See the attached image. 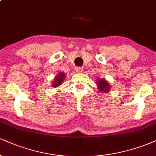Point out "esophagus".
<instances>
[{
    "instance_id": "obj_1",
    "label": "esophagus",
    "mask_w": 156,
    "mask_h": 156,
    "mask_svg": "<svg viewBox=\"0 0 156 156\" xmlns=\"http://www.w3.org/2000/svg\"><path fill=\"white\" fill-rule=\"evenodd\" d=\"M76 70L77 73H81L83 71V68L81 67H76Z\"/></svg>"
}]
</instances>
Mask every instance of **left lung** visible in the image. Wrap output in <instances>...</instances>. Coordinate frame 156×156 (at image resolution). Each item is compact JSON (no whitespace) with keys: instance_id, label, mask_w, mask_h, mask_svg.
<instances>
[{"instance_id":"left-lung-1","label":"left lung","mask_w":156,"mask_h":156,"mask_svg":"<svg viewBox=\"0 0 156 156\" xmlns=\"http://www.w3.org/2000/svg\"><path fill=\"white\" fill-rule=\"evenodd\" d=\"M98 88H99L100 90L101 91V92H108L109 89H110V87H109V85H108V83L106 81V80H104V79H99L98 80Z\"/></svg>"}]
</instances>
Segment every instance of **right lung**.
Returning a JSON list of instances; mask_svg holds the SVG:
<instances>
[{
  "instance_id": "add662e5",
  "label": "right lung",
  "mask_w": 156,
  "mask_h": 156,
  "mask_svg": "<svg viewBox=\"0 0 156 156\" xmlns=\"http://www.w3.org/2000/svg\"><path fill=\"white\" fill-rule=\"evenodd\" d=\"M64 77V73H60L58 74V76L56 77V79H55V81L53 83V87H57V86L60 85V83H62V81H63V78Z\"/></svg>"
}]
</instances>
